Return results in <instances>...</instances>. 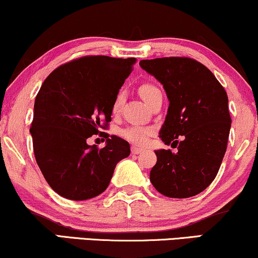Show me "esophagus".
<instances>
[{"mask_svg":"<svg viewBox=\"0 0 258 258\" xmlns=\"http://www.w3.org/2000/svg\"><path fill=\"white\" fill-rule=\"evenodd\" d=\"M143 151H144V150L137 148V146H132L131 148V152L133 153V155H139V153H142Z\"/></svg>","mask_w":258,"mask_h":258,"instance_id":"esophagus-1","label":"esophagus"}]
</instances>
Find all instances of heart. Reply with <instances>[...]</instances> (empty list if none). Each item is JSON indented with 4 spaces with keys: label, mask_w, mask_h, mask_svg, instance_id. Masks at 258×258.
I'll list each match as a JSON object with an SVG mask.
<instances>
[{
    "label": "heart",
    "mask_w": 258,
    "mask_h": 258,
    "mask_svg": "<svg viewBox=\"0 0 258 258\" xmlns=\"http://www.w3.org/2000/svg\"><path fill=\"white\" fill-rule=\"evenodd\" d=\"M159 91L161 90H159L157 87L153 86V84H151V83H144V84H142L139 88L140 96H142L148 103L151 102L153 96H155L157 93H159ZM122 101H123V94L120 91V93L115 96V99H114V101H113L112 109L114 113L119 112L120 107H121V105H122ZM151 133H152V130L149 128V127L130 126V127H127V128L122 130L121 136L125 139L128 140V142L133 143V144L145 145L146 143H148L149 137L151 136Z\"/></svg>",
    "instance_id": "heart-1"
}]
</instances>
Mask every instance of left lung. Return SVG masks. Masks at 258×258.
<instances>
[{
    "label": "left lung",
    "instance_id": "8db88e82",
    "mask_svg": "<svg viewBox=\"0 0 258 258\" xmlns=\"http://www.w3.org/2000/svg\"><path fill=\"white\" fill-rule=\"evenodd\" d=\"M139 65L167 93L168 113L159 137L177 148L175 153L156 150L150 181L168 198L200 194L216 178L226 152L231 128L226 91L204 64L190 58L144 59Z\"/></svg>",
    "mask_w": 258,
    "mask_h": 258
}]
</instances>
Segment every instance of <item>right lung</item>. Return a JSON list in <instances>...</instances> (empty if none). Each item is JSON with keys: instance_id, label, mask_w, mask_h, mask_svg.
<instances>
[{"instance_id": "add662e5", "label": "right lung", "mask_w": 258, "mask_h": 258, "mask_svg": "<svg viewBox=\"0 0 258 258\" xmlns=\"http://www.w3.org/2000/svg\"><path fill=\"white\" fill-rule=\"evenodd\" d=\"M136 61L82 57L60 65L42 83L29 132L38 167L60 197L82 201L103 193L116 164L130 156V144L120 137H107L102 149L87 139L112 120L113 101Z\"/></svg>"}]
</instances>
